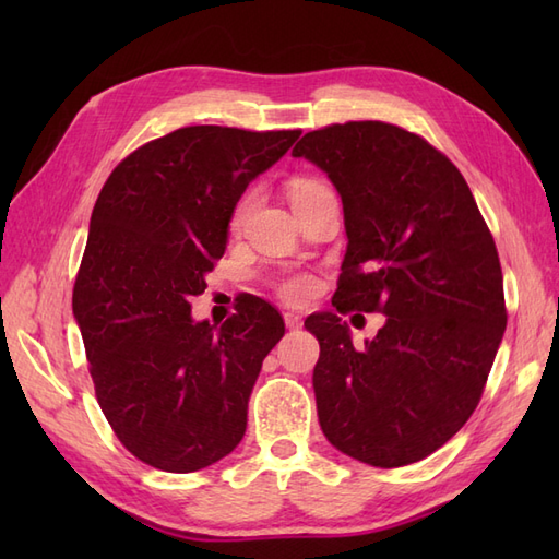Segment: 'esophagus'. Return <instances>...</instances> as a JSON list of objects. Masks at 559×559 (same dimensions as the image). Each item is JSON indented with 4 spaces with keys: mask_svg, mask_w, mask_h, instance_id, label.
<instances>
[{
    "mask_svg": "<svg viewBox=\"0 0 559 559\" xmlns=\"http://www.w3.org/2000/svg\"><path fill=\"white\" fill-rule=\"evenodd\" d=\"M284 324H286V329H300L302 317L296 312H284Z\"/></svg>",
    "mask_w": 559,
    "mask_h": 559,
    "instance_id": "esophagus-1",
    "label": "esophagus"
}]
</instances>
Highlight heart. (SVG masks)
I'll return each instance as SVG.
<instances>
[{
    "instance_id": "1",
    "label": "heart",
    "mask_w": 559,
    "mask_h": 559,
    "mask_svg": "<svg viewBox=\"0 0 559 559\" xmlns=\"http://www.w3.org/2000/svg\"><path fill=\"white\" fill-rule=\"evenodd\" d=\"M321 193H329V189H326L324 183L312 181V179H298V181L294 183V189H292V202H294V205H298V202L310 200V198L321 195ZM251 200H253V193H247V195L238 202V207H235V212H233V224H240V222H242L245 214H247L249 207H251ZM312 292H314V280L308 277V275H296V277H289V280H286V282L282 284L284 298H289L292 302L308 300Z\"/></svg>"
}]
</instances>
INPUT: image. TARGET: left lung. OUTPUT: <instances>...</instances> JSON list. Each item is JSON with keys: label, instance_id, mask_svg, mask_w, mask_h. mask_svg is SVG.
<instances>
[{"label": "left lung", "instance_id": "1", "mask_svg": "<svg viewBox=\"0 0 559 559\" xmlns=\"http://www.w3.org/2000/svg\"><path fill=\"white\" fill-rule=\"evenodd\" d=\"M343 200L347 251L333 306L382 312L357 349L335 312H314L312 373L329 443L370 466L425 460L476 411L506 331L492 235L462 173L382 121L312 130L292 151Z\"/></svg>", "mask_w": 559, "mask_h": 559}]
</instances>
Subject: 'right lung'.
Masks as SVG:
<instances>
[{
  "mask_svg": "<svg viewBox=\"0 0 559 559\" xmlns=\"http://www.w3.org/2000/svg\"><path fill=\"white\" fill-rule=\"evenodd\" d=\"M298 138L179 128L130 154L99 191L72 312L99 408L148 466L200 471L242 441L282 314L251 296L216 326L193 319L189 298L207 289L247 186Z\"/></svg>",
  "mask_w": 559,
  "mask_h": 559,
  "instance_id": "right-lung-1",
  "label": "right lung"
}]
</instances>
